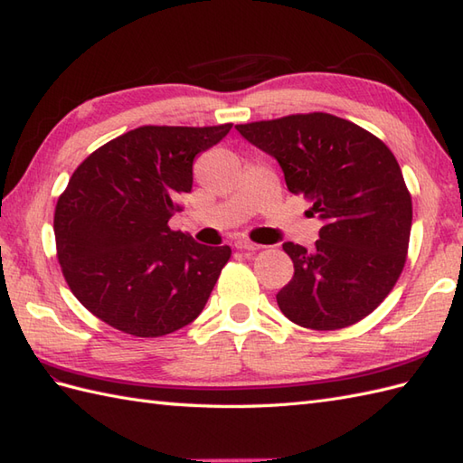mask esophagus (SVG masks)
<instances>
[{
  "instance_id": "34e87169",
  "label": "esophagus",
  "mask_w": 463,
  "mask_h": 463,
  "mask_svg": "<svg viewBox=\"0 0 463 463\" xmlns=\"http://www.w3.org/2000/svg\"><path fill=\"white\" fill-rule=\"evenodd\" d=\"M234 247H237L239 250H259L260 244L252 242L249 239H237V241H234Z\"/></svg>"
}]
</instances>
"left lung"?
Wrapping results in <instances>:
<instances>
[{"label":"left lung","instance_id":"8db88e82","mask_svg":"<svg viewBox=\"0 0 463 463\" xmlns=\"http://www.w3.org/2000/svg\"><path fill=\"white\" fill-rule=\"evenodd\" d=\"M279 161L288 191L312 203L324 226L312 250L284 242L292 280L277 294L284 317L312 330L346 328L394 288L406 264L411 194L386 145L330 113L237 125Z\"/></svg>","mask_w":463,"mask_h":463}]
</instances>
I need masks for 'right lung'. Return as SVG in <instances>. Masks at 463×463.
Wrapping results in <instances>:
<instances>
[{"mask_svg": "<svg viewBox=\"0 0 463 463\" xmlns=\"http://www.w3.org/2000/svg\"><path fill=\"white\" fill-rule=\"evenodd\" d=\"M231 127H137L77 166L57 199L55 247L69 288L97 318L159 338L203 312L231 247L194 242L169 219L193 189L194 156Z\"/></svg>", "mask_w": 463, "mask_h": 463, "instance_id": "right-lung-1", "label": "right lung"}]
</instances>
